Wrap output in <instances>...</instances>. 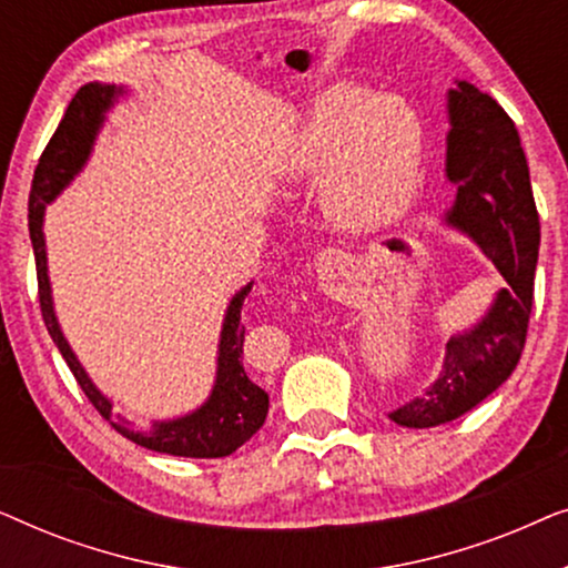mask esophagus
<instances>
[{
  "mask_svg": "<svg viewBox=\"0 0 568 568\" xmlns=\"http://www.w3.org/2000/svg\"><path fill=\"white\" fill-rule=\"evenodd\" d=\"M333 255H336V261H341V263H354L352 255L344 253V251H336V253H333Z\"/></svg>",
  "mask_w": 568,
  "mask_h": 568,
  "instance_id": "1",
  "label": "esophagus"
}]
</instances>
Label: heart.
I'll return each mask as SVG.
<instances>
[{
	"label": "heart",
	"mask_w": 568,
	"mask_h": 568,
	"mask_svg": "<svg viewBox=\"0 0 568 568\" xmlns=\"http://www.w3.org/2000/svg\"><path fill=\"white\" fill-rule=\"evenodd\" d=\"M422 152V121L406 100L336 84L315 98L286 168L300 178L323 173V206L341 227L375 230L410 204Z\"/></svg>",
	"instance_id": "b5f03b06"
}]
</instances>
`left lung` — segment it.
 <instances>
[{
    "label": "left lung",
    "instance_id": "left-lung-1",
    "mask_svg": "<svg viewBox=\"0 0 568 568\" xmlns=\"http://www.w3.org/2000/svg\"><path fill=\"white\" fill-rule=\"evenodd\" d=\"M447 119L445 175L455 185V201L445 224L468 235L507 284L476 325L447 341L437 379L393 410V422L408 429L455 422L507 383L532 313L540 222L515 121L465 80L447 90Z\"/></svg>",
    "mask_w": 568,
    "mask_h": 568
}]
</instances>
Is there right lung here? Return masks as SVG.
Wrapping results in <instances>:
<instances>
[{"instance_id": "add662e5", "label": "right lung", "mask_w": 568, "mask_h": 568, "mask_svg": "<svg viewBox=\"0 0 568 568\" xmlns=\"http://www.w3.org/2000/svg\"><path fill=\"white\" fill-rule=\"evenodd\" d=\"M123 88L103 82H88L77 90V95L69 103L64 119H61L57 134L51 136L41 160H38L33 189H30L28 204V227L30 243L36 253L38 268V297H41L43 323L49 328L53 344L59 346L61 356L72 369V375L88 395L92 406L100 410V416L108 418L111 426L123 437L134 442L139 447L154 449L175 457H227L243 447L255 432L261 429L268 414V393L247 377L243 367V341L245 325L240 323V310L247 292L253 290V282H247L243 290L232 294L227 313H224L220 346H216V377L209 398L196 410L185 416L162 418L152 422V426H134L126 418L113 416V403L108 395L98 390L88 372L77 359V354L64 338V331L53 313L51 282H49V261H45V237H43V216L45 204H51L77 175L88 165L92 146L105 123V113L115 105V100L123 95Z\"/></svg>"}]
</instances>
